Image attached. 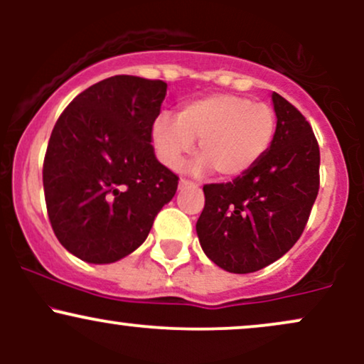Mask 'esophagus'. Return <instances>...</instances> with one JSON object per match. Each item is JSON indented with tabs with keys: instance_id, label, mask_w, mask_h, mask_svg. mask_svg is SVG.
I'll use <instances>...</instances> for the list:
<instances>
[{
	"instance_id": "34e87169",
	"label": "esophagus",
	"mask_w": 364,
	"mask_h": 364,
	"mask_svg": "<svg viewBox=\"0 0 364 364\" xmlns=\"http://www.w3.org/2000/svg\"><path fill=\"white\" fill-rule=\"evenodd\" d=\"M190 186H191V183L188 181V179H179V183H178L179 190H185V188H190Z\"/></svg>"
}]
</instances>
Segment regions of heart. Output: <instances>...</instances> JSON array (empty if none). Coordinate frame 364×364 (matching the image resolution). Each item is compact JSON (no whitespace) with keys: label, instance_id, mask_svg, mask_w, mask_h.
<instances>
[{"label":"heart","instance_id":"b5f03b06","mask_svg":"<svg viewBox=\"0 0 364 364\" xmlns=\"http://www.w3.org/2000/svg\"><path fill=\"white\" fill-rule=\"evenodd\" d=\"M277 116L272 106L237 94H210L183 104L176 119L159 114L150 127V144L166 168L176 169L198 140L190 171L223 179L243 176L272 145Z\"/></svg>","mask_w":364,"mask_h":364}]
</instances>
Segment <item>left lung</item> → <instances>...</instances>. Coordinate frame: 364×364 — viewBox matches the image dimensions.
Returning a JSON list of instances; mask_svg holds the SVG:
<instances>
[{
    "instance_id": "1",
    "label": "left lung",
    "mask_w": 364,
    "mask_h": 364,
    "mask_svg": "<svg viewBox=\"0 0 364 364\" xmlns=\"http://www.w3.org/2000/svg\"><path fill=\"white\" fill-rule=\"evenodd\" d=\"M272 102L277 128L260 162L231 183L203 186L200 246L232 274L257 272L289 252L318 195L320 150L310 123L277 92Z\"/></svg>"
}]
</instances>
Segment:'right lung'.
Listing matches in <instances>:
<instances>
[{
  "mask_svg": "<svg viewBox=\"0 0 364 364\" xmlns=\"http://www.w3.org/2000/svg\"><path fill=\"white\" fill-rule=\"evenodd\" d=\"M168 83L116 75L78 94L54 124L43 183L58 241L87 263H112L147 240L178 176L156 159L150 127Z\"/></svg>",
  "mask_w": 364,
  "mask_h": 364,
  "instance_id": "add662e5",
  "label": "right lung"
}]
</instances>
